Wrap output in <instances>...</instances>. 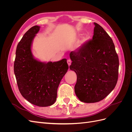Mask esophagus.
Returning <instances> with one entry per match:
<instances>
[{
  "mask_svg": "<svg viewBox=\"0 0 132 132\" xmlns=\"http://www.w3.org/2000/svg\"><path fill=\"white\" fill-rule=\"evenodd\" d=\"M71 60H70V59H68V61H67V63H68V65H69V66H70V64H71Z\"/></svg>",
  "mask_w": 132,
  "mask_h": 132,
  "instance_id": "1",
  "label": "esophagus"
}]
</instances>
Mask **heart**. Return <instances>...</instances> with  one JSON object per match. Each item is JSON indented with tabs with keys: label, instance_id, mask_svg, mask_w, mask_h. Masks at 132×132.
<instances>
[{
	"label": "heart",
	"instance_id": "heart-1",
	"mask_svg": "<svg viewBox=\"0 0 132 132\" xmlns=\"http://www.w3.org/2000/svg\"><path fill=\"white\" fill-rule=\"evenodd\" d=\"M85 39L84 38H82L81 39H80V40L79 41V42H78V47H80L82 45H83V43L85 42Z\"/></svg>",
	"mask_w": 132,
	"mask_h": 132
}]
</instances>
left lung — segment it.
Wrapping results in <instances>:
<instances>
[{
  "instance_id": "left-lung-1",
  "label": "left lung",
  "mask_w": 132,
  "mask_h": 132,
  "mask_svg": "<svg viewBox=\"0 0 132 132\" xmlns=\"http://www.w3.org/2000/svg\"><path fill=\"white\" fill-rule=\"evenodd\" d=\"M94 25L93 39L70 53L69 68L77 75L75 93L85 103L104 99L118 77L119 59L112 39L100 25Z\"/></svg>"
}]
</instances>
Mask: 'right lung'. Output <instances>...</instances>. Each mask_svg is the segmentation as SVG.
Wrapping results in <instances>:
<instances>
[{"label": "right lung", "mask_w": 132, "mask_h": 132, "mask_svg": "<svg viewBox=\"0 0 132 132\" xmlns=\"http://www.w3.org/2000/svg\"><path fill=\"white\" fill-rule=\"evenodd\" d=\"M39 28L37 25L30 28L19 42L14 70L22 96L34 105L47 107L56 101L58 86L69 67L65 58L46 63L34 57L31 46Z\"/></svg>", "instance_id": "1"}]
</instances>
